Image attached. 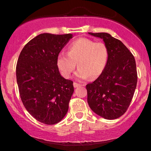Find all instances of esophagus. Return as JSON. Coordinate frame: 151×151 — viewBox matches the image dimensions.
<instances>
[{
	"label": "esophagus",
	"instance_id": "obj_1",
	"mask_svg": "<svg viewBox=\"0 0 151 151\" xmlns=\"http://www.w3.org/2000/svg\"><path fill=\"white\" fill-rule=\"evenodd\" d=\"M79 86H81L79 84H78V83H76V82H74V88L79 87Z\"/></svg>",
	"mask_w": 151,
	"mask_h": 151
}]
</instances>
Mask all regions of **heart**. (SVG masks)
<instances>
[{
	"mask_svg": "<svg viewBox=\"0 0 151 151\" xmlns=\"http://www.w3.org/2000/svg\"><path fill=\"white\" fill-rule=\"evenodd\" d=\"M68 54L60 53L58 67L64 77L68 78L78 67L76 77L84 80L95 79L104 70L109 59V50L104 42H96L88 38H79L68 46Z\"/></svg>",
	"mask_w": 151,
	"mask_h": 151,
	"instance_id": "obj_1",
	"label": "heart"
}]
</instances>
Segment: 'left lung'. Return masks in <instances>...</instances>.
<instances>
[{
	"mask_svg": "<svg viewBox=\"0 0 151 151\" xmlns=\"http://www.w3.org/2000/svg\"><path fill=\"white\" fill-rule=\"evenodd\" d=\"M89 34L103 40L109 59L99 77L86 86L87 102L95 114L113 120L125 113L132 100L138 79L136 61L124 43L110 34Z\"/></svg>",
	"mask_w": 151,
	"mask_h": 151,
	"instance_id": "obj_1",
	"label": "left lung"
}]
</instances>
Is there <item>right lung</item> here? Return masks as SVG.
I'll return each instance as SVG.
<instances>
[{
  "mask_svg": "<svg viewBox=\"0 0 151 151\" xmlns=\"http://www.w3.org/2000/svg\"><path fill=\"white\" fill-rule=\"evenodd\" d=\"M71 38L72 34H40L19 55L16 78L20 98L28 113L42 124H58L68 111L73 81L62 77L57 60Z\"/></svg>",
  "mask_w": 151,
  "mask_h": 151,
  "instance_id": "1",
  "label": "right lung"
}]
</instances>
